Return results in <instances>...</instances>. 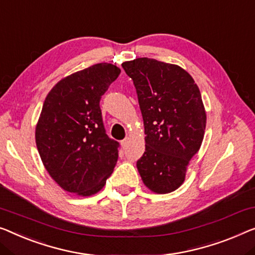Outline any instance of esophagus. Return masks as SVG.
Returning <instances> with one entry per match:
<instances>
[{
	"label": "esophagus",
	"mask_w": 255,
	"mask_h": 255,
	"mask_svg": "<svg viewBox=\"0 0 255 255\" xmlns=\"http://www.w3.org/2000/svg\"><path fill=\"white\" fill-rule=\"evenodd\" d=\"M128 144H129V138L128 137H126L125 139L121 140V146H123L124 149H127Z\"/></svg>",
	"instance_id": "1"
}]
</instances>
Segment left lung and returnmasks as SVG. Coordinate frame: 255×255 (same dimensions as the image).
Listing matches in <instances>:
<instances>
[{
    "label": "left lung",
    "mask_w": 255,
    "mask_h": 255,
    "mask_svg": "<svg viewBox=\"0 0 255 255\" xmlns=\"http://www.w3.org/2000/svg\"><path fill=\"white\" fill-rule=\"evenodd\" d=\"M134 82L145 130V152L137 160L144 184L168 193L184 182L187 167L198 152L206 112L198 86L187 71L152 58L123 63Z\"/></svg>",
    "instance_id": "1"
}]
</instances>
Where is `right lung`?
Listing matches in <instances>:
<instances>
[{
	"mask_svg": "<svg viewBox=\"0 0 255 255\" xmlns=\"http://www.w3.org/2000/svg\"><path fill=\"white\" fill-rule=\"evenodd\" d=\"M120 68L95 64L60 80L45 97L36 125L41 160L65 191L91 196L111 175L119 143L106 135L100 102Z\"/></svg>",
	"mask_w": 255,
	"mask_h": 255,
	"instance_id": "1",
	"label": "right lung"
}]
</instances>
